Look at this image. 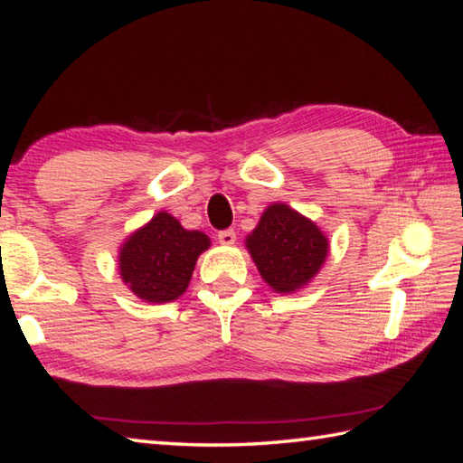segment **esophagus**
Masks as SVG:
<instances>
[{"label": "esophagus", "mask_w": 463, "mask_h": 463, "mask_svg": "<svg viewBox=\"0 0 463 463\" xmlns=\"http://www.w3.org/2000/svg\"><path fill=\"white\" fill-rule=\"evenodd\" d=\"M234 241H237V232H234L232 229H226V231L219 232V242L224 244V247H231V244H234Z\"/></svg>", "instance_id": "obj_1"}]
</instances>
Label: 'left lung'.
<instances>
[{
    "mask_svg": "<svg viewBox=\"0 0 463 463\" xmlns=\"http://www.w3.org/2000/svg\"><path fill=\"white\" fill-rule=\"evenodd\" d=\"M244 244L262 280L279 294L307 288L330 252L320 226L284 203L264 209Z\"/></svg>",
    "mask_w": 463,
    "mask_h": 463,
    "instance_id": "left-lung-1",
    "label": "left lung"
}]
</instances>
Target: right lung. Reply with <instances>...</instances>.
<instances>
[{"mask_svg": "<svg viewBox=\"0 0 463 463\" xmlns=\"http://www.w3.org/2000/svg\"><path fill=\"white\" fill-rule=\"evenodd\" d=\"M211 247L201 231H186L173 214L159 211L119 247V274L137 298L173 302L189 288L194 264Z\"/></svg>", "mask_w": 463, "mask_h": 463, "instance_id": "obj_1", "label": "right lung"}]
</instances>
